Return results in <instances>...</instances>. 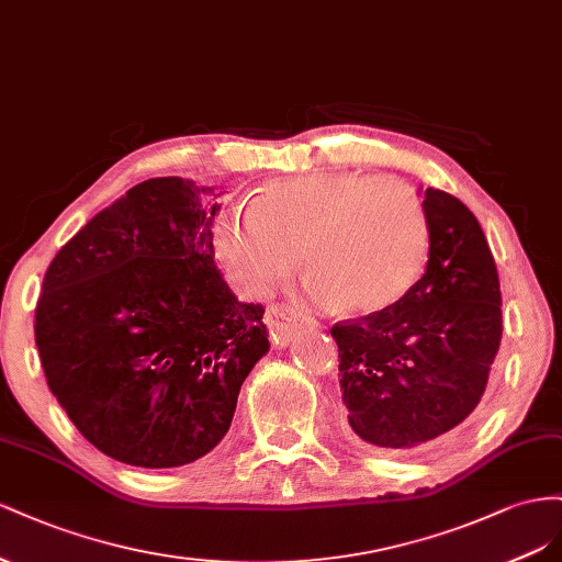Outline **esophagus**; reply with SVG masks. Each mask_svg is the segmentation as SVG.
I'll list each match as a JSON object with an SVG mask.
<instances>
[{"mask_svg":"<svg viewBox=\"0 0 562 562\" xmlns=\"http://www.w3.org/2000/svg\"><path fill=\"white\" fill-rule=\"evenodd\" d=\"M311 323H313L311 317H303L294 308L284 306V303H276V306H270L266 311V325L272 334V341H276V346H286L292 341V336H294L296 329L306 327Z\"/></svg>","mask_w":562,"mask_h":562,"instance_id":"esophagus-1","label":"esophagus"}]
</instances>
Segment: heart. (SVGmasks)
<instances>
[{
    "mask_svg": "<svg viewBox=\"0 0 562 562\" xmlns=\"http://www.w3.org/2000/svg\"><path fill=\"white\" fill-rule=\"evenodd\" d=\"M214 245L233 278L268 294L301 263L306 294L325 311L381 313L407 296L428 261L424 198L393 176L319 171L266 183L251 204L228 206Z\"/></svg>",
    "mask_w": 562,
    "mask_h": 562,
    "instance_id": "b5f03b06",
    "label": "heart"
}]
</instances>
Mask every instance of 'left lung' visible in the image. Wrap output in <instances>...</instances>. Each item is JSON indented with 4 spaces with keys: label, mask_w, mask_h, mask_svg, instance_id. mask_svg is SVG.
I'll list each match as a JSON object with an SVG mask.
<instances>
[{
    "label": "left lung",
    "mask_w": 562,
    "mask_h": 562,
    "mask_svg": "<svg viewBox=\"0 0 562 562\" xmlns=\"http://www.w3.org/2000/svg\"><path fill=\"white\" fill-rule=\"evenodd\" d=\"M428 263L395 306L331 327L348 426L381 450H416L485 393L502 341L499 272L467 204L426 188Z\"/></svg>",
    "instance_id": "left-lung-1"
}]
</instances>
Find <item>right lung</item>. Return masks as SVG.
<instances>
[{
    "mask_svg": "<svg viewBox=\"0 0 562 562\" xmlns=\"http://www.w3.org/2000/svg\"><path fill=\"white\" fill-rule=\"evenodd\" d=\"M214 186L148 179L95 214L46 268L35 341L77 430L130 467L173 469L226 436L270 344L261 303L214 263Z\"/></svg>",
    "mask_w": 562,
    "mask_h": 562,
    "instance_id": "add662e5",
    "label": "right lung"
}]
</instances>
